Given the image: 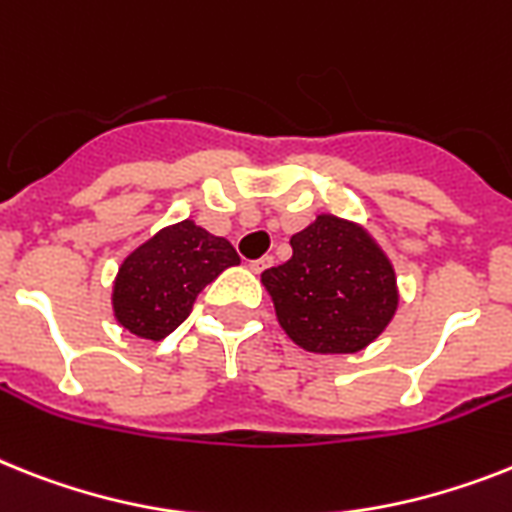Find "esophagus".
Segmentation results:
<instances>
[{"label": "esophagus", "mask_w": 512, "mask_h": 512, "mask_svg": "<svg viewBox=\"0 0 512 512\" xmlns=\"http://www.w3.org/2000/svg\"><path fill=\"white\" fill-rule=\"evenodd\" d=\"M272 264H274L272 256H261V259L251 261V269H253V272H256V274H259V272H264V269H269V266H272Z\"/></svg>", "instance_id": "esophagus-1"}]
</instances>
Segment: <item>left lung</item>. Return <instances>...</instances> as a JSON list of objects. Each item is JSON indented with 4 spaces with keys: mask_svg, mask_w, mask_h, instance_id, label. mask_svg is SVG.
I'll list each match as a JSON object with an SVG mask.
<instances>
[{
    "mask_svg": "<svg viewBox=\"0 0 512 512\" xmlns=\"http://www.w3.org/2000/svg\"><path fill=\"white\" fill-rule=\"evenodd\" d=\"M290 246L285 264L261 274L290 340L324 356L358 353L377 340L398 311V282L369 232L319 214Z\"/></svg>",
    "mask_w": 512,
    "mask_h": 512,
    "instance_id": "left-lung-1",
    "label": "left lung"
}]
</instances>
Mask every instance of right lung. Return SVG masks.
<instances>
[{
    "mask_svg": "<svg viewBox=\"0 0 512 512\" xmlns=\"http://www.w3.org/2000/svg\"><path fill=\"white\" fill-rule=\"evenodd\" d=\"M240 264L230 240L196 222L159 230L122 261L112 290L117 322L143 340H164L188 319L196 295Z\"/></svg>",
    "mask_w": 512,
    "mask_h": 512,
    "instance_id": "1",
    "label": "right lung"
}]
</instances>
